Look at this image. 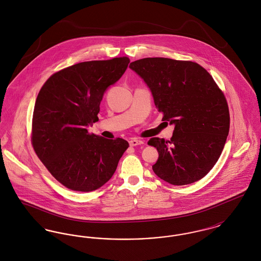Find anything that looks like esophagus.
Listing matches in <instances>:
<instances>
[{
    "mask_svg": "<svg viewBox=\"0 0 261 261\" xmlns=\"http://www.w3.org/2000/svg\"><path fill=\"white\" fill-rule=\"evenodd\" d=\"M129 144H130L131 147H136V146H139V145H142V144H143V141L138 140V139H131V140L129 141Z\"/></svg>",
    "mask_w": 261,
    "mask_h": 261,
    "instance_id": "esophagus-1",
    "label": "esophagus"
}]
</instances>
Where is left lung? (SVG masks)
Here are the masks:
<instances>
[{
    "label": "left lung",
    "mask_w": 261,
    "mask_h": 261,
    "mask_svg": "<svg viewBox=\"0 0 261 261\" xmlns=\"http://www.w3.org/2000/svg\"><path fill=\"white\" fill-rule=\"evenodd\" d=\"M129 67L149 86L162 120L175 125L170 141L151 138L159 160L152 170L165 182H197L218 161L229 134L230 114L223 92L199 63L146 58Z\"/></svg>",
    "instance_id": "8db88e82"
}]
</instances>
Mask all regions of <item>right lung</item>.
<instances>
[{
	"mask_svg": "<svg viewBox=\"0 0 261 261\" xmlns=\"http://www.w3.org/2000/svg\"><path fill=\"white\" fill-rule=\"evenodd\" d=\"M129 62L121 57L76 63L50 76L38 94L32 147L48 171L69 190L91 192L105 185L129 147L124 139L88 131L99 120L105 91L119 80Z\"/></svg>",
	"mask_w": 261,
	"mask_h": 261,
	"instance_id": "right-lung-1",
	"label": "right lung"
}]
</instances>
